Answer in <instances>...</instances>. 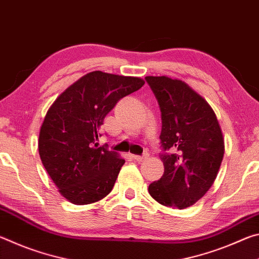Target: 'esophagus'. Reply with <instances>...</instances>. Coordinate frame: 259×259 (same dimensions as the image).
<instances>
[{
	"label": "esophagus",
	"mask_w": 259,
	"mask_h": 259,
	"mask_svg": "<svg viewBox=\"0 0 259 259\" xmlns=\"http://www.w3.org/2000/svg\"><path fill=\"white\" fill-rule=\"evenodd\" d=\"M148 157V154H144V155H133V159L134 160H136V161H138V162H142L143 160H145V159H147Z\"/></svg>",
	"instance_id": "1"
}]
</instances>
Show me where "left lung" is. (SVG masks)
<instances>
[{
    "instance_id": "8db88e82",
    "label": "left lung",
    "mask_w": 259,
    "mask_h": 259,
    "mask_svg": "<svg viewBox=\"0 0 259 259\" xmlns=\"http://www.w3.org/2000/svg\"><path fill=\"white\" fill-rule=\"evenodd\" d=\"M160 105L164 172L148 186L157 202L178 209L194 204L209 191L221 168L225 145L213 109L178 78L146 76Z\"/></svg>"
}]
</instances>
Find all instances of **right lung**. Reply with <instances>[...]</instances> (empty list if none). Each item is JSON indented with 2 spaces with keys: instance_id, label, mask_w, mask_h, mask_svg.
Instances as JSON below:
<instances>
[{
  "instance_id": "1",
  "label": "right lung",
  "mask_w": 259,
  "mask_h": 259,
  "mask_svg": "<svg viewBox=\"0 0 259 259\" xmlns=\"http://www.w3.org/2000/svg\"><path fill=\"white\" fill-rule=\"evenodd\" d=\"M144 83L136 76L90 72L69 85L48 109L38 135V154L69 202L94 203L112 191L125 161L96 142L105 116Z\"/></svg>"
}]
</instances>
